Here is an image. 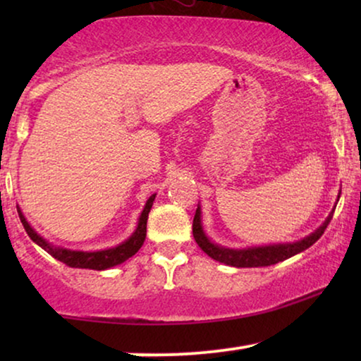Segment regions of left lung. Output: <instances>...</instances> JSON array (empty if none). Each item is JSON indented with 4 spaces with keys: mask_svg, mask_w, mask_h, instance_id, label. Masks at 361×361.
Segmentation results:
<instances>
[{
    "mask_svg": "<svg viewBox=\"0 0 361 361\" xmlns=\"http://www.w3.org/2000/svg\"><path fill=\"white\" fill-rule=\"evenodd\" d=\"M332 220V215L325 220V224L320 226L319 230H315L312 235H309L307 238L298 241V243H289V245H273V246H261V248H250V250H228V248H220L214 243H210V240L207 238L204 230L200 225V209H197L194 224H192V233L197 245L200 246L202 251H205L210 258L220 263H225L228 266H235V268H258V266H271L290 258V256L300 253V251L307 250L309 246H312L320 236L324 235L325 228H327L329 221Z\"/></svg>",
    "mask_w": 361,
    "mask_h": 361,
    "instance_id": "obj_1",
    "label": "left lung"
}]
</instances>
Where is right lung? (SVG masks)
Masks as SVG:
<instances>
[{
  "mask_svg": "<svg viewBox=\"0 0 361 361\" xmlns=\"http://www.w3.org/2000/svg\"><path fill=\"white\" fill-rule=\"evenodd\" d=\"M154 195L149 197V200L146 202L145 210L140 216V224H137V228L130 240H126L125 243L115 246V248L110 250H103V251H93V253H88V251H72V250H62V248H54L47 243L46 240H42L36 231H34L29 224L24 219L21 212L18 209L19 214V220L26 230V233L29 235L34 243H37L42 250H46L49 255L54 256V258L61 261V263L71 266V268H85V269H97V271H103L111 268V266L121 264L125 263L126 259H130L133 255L137 253V250L141 248L142 243L146 240V224H147V215H149L152 202H154Z\"/></svg>",
  "mask_w": 361,
  "mask_h": 361,
  "instance_id": "add662e5",
  "label": "right lung"
}]
</instances>
